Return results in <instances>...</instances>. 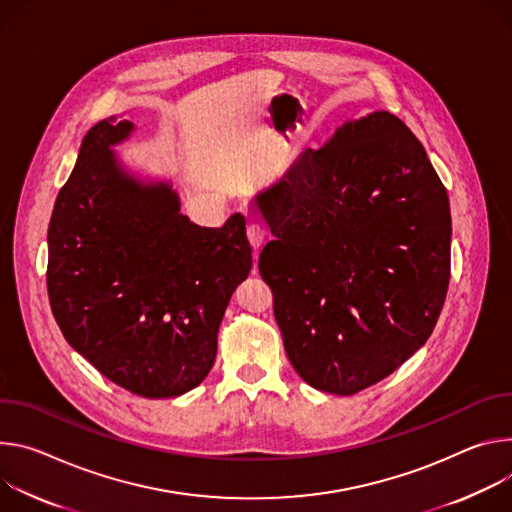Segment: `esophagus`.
Segmentation results:
<instances>
[{"mask_svg": "<svg viewBox=\"0 0 512 512\" xmlns=\"http://www.w3.org/2000/svg\"><path fill=\"white\" fill-rule=\"evenodd\" d=\"M246 236H248L250 246L254 248V258H258V250H260V246L264 244L266 232L262 230V227H260L258 223H250V225H248V230H246Z\"/></svg>", "mask_w": 512, "mask_h": 512, "instance_id": "34e87169", "label": "esophagus"}]
</instances>
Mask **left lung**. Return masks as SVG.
Returning a JSON list of instances; mask_svg holds the SVG:
<instances>
[{"label": "left lung", "instance_id": "1", "mask_svg": "<svg viewBox=\"0 0 512 512\" xmlns=\"http://www.w3.org/2000/svg\"><path fill=\"white\" fill-rule=\"evenodd\" d=\"M260 274L295 372L356 394L429 339L449 285L447 191L390 111L348 120L252 197Z\"/></svg>", "mask_w": 512, "mask_h": 512}]
</instances>
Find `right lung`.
I'll list each match as a JSON object with an SVG mask.
<instances>
[{
  "label": "right lung",
  "mask_w": 512,
  "mask_h": 512,
  "mask_svg": "<svg viewBox=\"0 0 512 512\" xmlns=\"http://www.w3.org/2000/svg\"><path fill=\"white\" fill-rule=\"evenodd\" d=\"M134 132L111 116L83 138L48 225V299L69 346L105 378L173 399L213 368L252 248L244 215L201 227L173 183L130 168L116 146Z\"/></svg>",
  "instance_id": "add662e5"
}]
</instances>
